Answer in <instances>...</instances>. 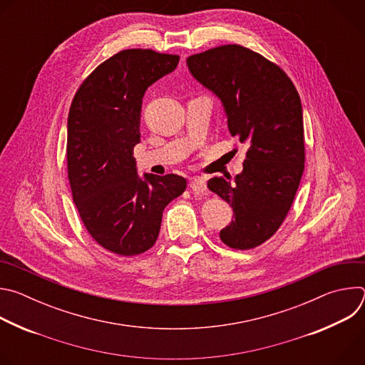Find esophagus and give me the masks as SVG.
I'll return each instance as SVG.
<instances>
[{
  "instance_id": "34e87169",
  "label": "esophagus",
  "mask_w": 365,
  "mask_h": 365,
  "mask_svg": "<svg viewBox=\"0 0 365 365\" xmlns=\"http://www.w3.org/2000/svg\"><path fill=\"white\" fill-rule=\"evenodd\" d=\"M190 189L195 193H203L206 190V180L203 178H192L190 179Z\"/></svg>"
}]
</instances>
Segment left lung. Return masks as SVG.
I'll return each instance as SVG.
<instances>
[{"label": "left lung", "mask_w": 365, "mask_h": 365, "mask_svg": "<svg viewBox=\"0 0 365 365\" xmlns=\"http://www.w3.org/2000/svg\"><path fill=\"white\" fill-rule=\"evenodd\" d=\"M186 63L221 99L231 135L247 145L242 172L234 180L207 182L234 211L220 237L235 250L258 247L283 224L303 175L300 96L283 69L240 44L210 48Z\"/></svg>", "instance_id": "left-lung-1"}]
</instances>
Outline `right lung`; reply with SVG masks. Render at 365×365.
I'll return each mask as SVG.
<instances>
[{
    "label": "right lung",
    "mask_w": 365,
    "mask_h": 365,
    "mask_svg": "<svg viewBox=\"0 0 365 365\" xmlns=\"http://www.w3.org/2000/svg\"><path fill=\"white\" fill-rule=\"evenodd\" d=\"M178 55L127 48L101 63L76 91L68 117V178L89 235L106 250L131 257L159 237L165 207L186 189L178 175H137L143 96L173 72Z\"/></svg>",
    "instance_id": "obj_1"
}]
</instances>
